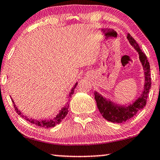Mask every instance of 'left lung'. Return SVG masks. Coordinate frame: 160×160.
Listing matches in <instances>:
<instances>
[{
	"mask_svg": "<svg viewBox=\"0 0 160 160\" xmlns=\"http://www.w3.org/2000/svg\"><path fill=\"white\" fill-rule=\"evenodd\" d=\"M127 38L132 47L136 50L139 54V59L141 61L142 66L144 71V85L143 90L139 98H138L132 103H129V105H119L116 102L111 101L110 99H107L104 98L101 94L98 93L97 91L95 92V99L97 102L98 108L101 113L102 117L105 118L108 122H113V123H122L129 120L130 118L136 114L138 112L142 110L143 107L146 106V101L149 89H151V77H150V65L148 62L146 54L141 51L136 41L134 38L128 34Z\"/></svg>",
	"mask_w": 160,
	"mask_h": 160,
	"instance_id": "obj_1",
	"label": "left lung"
}]
</instances>
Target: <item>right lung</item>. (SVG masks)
<instances>
[{
  "instance_id": "1",
  "label": "right lung",
  "mask_w": 160,
  "mask_h": 160,
  "mask_svg": "<svg viewBox=\"0 0 160 160\" xmlns=\"http://www.w3.org/2000/svg\"><path fill=\"white\" fill-rule=\"evenodd\" d=\"M77 84L78 83L76 82L75 85L73 86V88L71 89V90L69 93V97H68L69 98H71L72 97V95H73V92H74V89L76 88V86H77ZM12 100L13 102V104H14L15 111H17V113H18V114L21 117H22L25 120H27V121L30 122L31 124H34L37 126L41 127V128H53V127L56 126L57 124H60V122H62V120L64 119L65 117H66V115L68 114V112L69 108H68V106L66 104L64 107H62V108H61V110L59 111L58 114L55 117L52 118V119H31V118L28 117L27 116L23 115L21 111H19L18 108H17V107L16 106V105H15L14 100H13L12 98Z\"/></svg>"
}]
</instances>
